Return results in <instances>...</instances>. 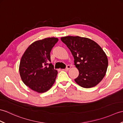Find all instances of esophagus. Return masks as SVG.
<instances>
[{"label": "esophagus", "mask_w": 123, "mask_h": 123, "mask_svg": "<svg viewBox=\"0 0 123 123\" xmlns=\"http://www.w3.org/2000/svg\"><path fill=\"white\" fill-rule=\"evenodd\" d=\"M70 68H71V66H70V65H68L67 66L66 68H65V69H63V70H64V71H68V70L70 69Z\"/></svg>", "instance_id": "obj_1"}]
</instances>
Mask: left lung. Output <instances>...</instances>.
I'll return each instance as SVG.
<instances>
[{
	"mask_svg": "<svg viewBox=\"0 0 123 123\" xmlns=\"http://www.w3.org/2000/svg\"><path fill=\"white\" fill-rule=\"evenodd\" d=\"M61 40L72 53L79 71L75 82L84 88L98 85L106 74L108 66L107 55L102 48L92 40L84 37L67 36Z\"/></svg>",
	"mask_w": 123,
	"mask_h": 123,
	"instance_id": "8db88e82",
	"label": "left lung"
}]
</instances>
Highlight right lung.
Wrapping results in <instances>:
<instances>
[{
  "instance_id": "obj_1",
  "label": "right lung",
  "mask_w": 123,
  "mask_h": 123,
  "mask_svg": "<svg viewBox=\"0 0 123 123\" xmlns=\"http://www.w3.org/2000/svg\"><path fill=\"white\" fill-rule=\"evenodd\" d=\"M58 40L55 37L37 40L28 47L21 57L19 68L21 80L35 92H47L55 83L58 71L49 63L51 51Z\"/></svg>"
}]
</instances>
